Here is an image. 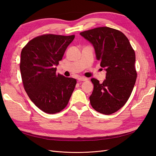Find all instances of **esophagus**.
<instances>
[{
	"label": "esophagus",
	"instance_id": "esophagus-1",
	"mask_svg": "<svg viewBox=\"0 0 156 156\" xmlns=\"http://www.w3.org/2000/svg\"><path fill=\"white\" fill-rule=\"evenodd\" d=\"M77 80H78L79 82H81V81H87V79L85 78V77H80L78 78Z\"/></svg>",
	"mask_w": 156,
	"mask_h": 156
}]
</instances>
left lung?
Segmentation results:
<instances>
[{
	"label": "left lung",
	"instance_id": "1",
	"mask_svg": "<svg viewBox=\"0 0 156 156\" xmlns=\"http://www.w3.org/2000/svg\"><path fill=\"white\" fill-rule=\"evenodd\" d=\"M80 34L92 44L97 60L107 72L102 83L91 79L90 104L101 114H112L126 104L133 91L137 75L135 51L123 33L112 28L98 27Z\"/></svg>",
	"mask_w": 156,
	"mask_h": 156
}]
</instances>
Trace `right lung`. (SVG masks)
<instances>
[{"label": "right lung", "instance_id": "right-lung-1", "mask_svg": "<svg viewBox=\"0 0 156 156\" xmlns=\"http://www.w3.org/2000/svg\"><path fill=\"white\" fill-rule=\"evenodd\" d=\"M75 35L44 34L23 48L20 70L23 86L31 101L48 114L66 107L76 85L75 79L56 73V66Z\"/></svg>", "mask_w": 156, "mask_h": 156}]
</instances>
